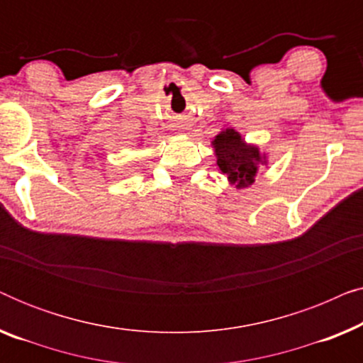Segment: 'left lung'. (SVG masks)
<instances>
[{
    "label": "left lung",
    "instance_id": "obj_1",
    "mask_svg": "<svg viewBox=\"0 0 363 363\" xmlns=\"http://www.w3.org/2000/svg\"><path fill=\"white\" fill-rule=\"evenodd\" d=\"M211 145L215 148L216 167L238 190L251 186L259 167L267 165L266 153H261L257 145L247 143L235 128L221 130L213 138Z\"/></svg>",
    "mask_w": 363,
    "mask_h": 363
}]
</instances>
